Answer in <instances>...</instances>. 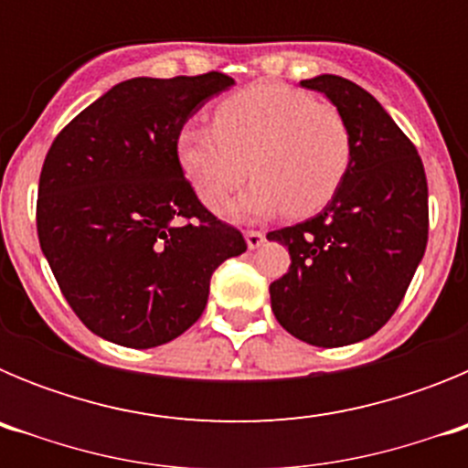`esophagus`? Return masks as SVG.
I'll return each instance as SVG.
<instances>
[{
  "instance_id": "1",
  "label": "esophagus",
  "mask_w": 468,
  "mask_h": 468,
  "mask_svg": "<svg viewBox=\"0 0 468 468\" xmlns=\"http://www.w3.org/2000/svg\"><path fill=\"white\" fill-rule=\"evenodd\" d=\"M246 243L250 250H255V248H260L264 243V234L262 231H255V229H248L246 231Z\"/></svg>"
}]
</instances>
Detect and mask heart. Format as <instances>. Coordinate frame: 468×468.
<instances>
[{"label":"heart","instance_id":"obj_1","mask_svg":"<svg viewBox=\"0 0 468 468\" xmlns=\"http://www.w3.org/2000/svg\"><path fill=\"white\" fill-rule=\"evenodd\" d=\"M177 156L208 208H222L253 176L231 213L260 220L285 208L297 218L324 208L342 187L354 135L340 107L292 86L258 84L220 102L215 126H185Z\"/></svg>","mask_w":468,"mask_h":468}]
</instances>
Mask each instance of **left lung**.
<instances>
[{
	"label": "left lung",
	"instance_id": "obj_1",
	"mask_svg": "<svg viewBox=\"0 0 468 468\" xmlns=\"http://www.w3.org/2000/svg\"><path fill=\"white\" fill-rule=\"evenodd\" d=\"M340 107L354 135L345 183L312 220L267 234L291 253L270 285L271 312L292 337L345 346L399 309L429 239V189L410 138L373 95L337 74L300 81Z\"/></svg>",
	"mask_w": 468,
	"mask_h": 468
}]
</instances>
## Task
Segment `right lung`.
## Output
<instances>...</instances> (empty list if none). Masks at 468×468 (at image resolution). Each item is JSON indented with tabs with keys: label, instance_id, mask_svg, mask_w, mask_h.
<instances>
[{
	"label": "right lung",
	"instance_id": "1",
	"mask_svg": "<svg viewBox=\"0 0 468 468\" xmlns=\"http://www.w3.org/2000/svg\"><path fill=\"white\" fill-rule=\"evenodd\" d=\"M234 84L222 72L112 86L56 135L37 234L65 300L98 337L166 345L204 314L213 271L246 250L185 180L177 135Z\"/></svg>",
	"mask_w": 468,
	"mask_h": 468
}]
</instances>
